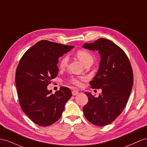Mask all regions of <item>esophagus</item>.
I'll return each mask as SVG.
<instances>
[{"label": "esophagus", "mask_w": 147, "mask_h": 147, "mask_svg": "<svg viewBox=\"0 0 147 147\" xmlns=\"http://www.w3.org/2000/svg\"><path fill=\"white\" fill-rule=\"evenodd\" d=\"M72 95L73 96H76L78 94V92L77 91V90H73L72 91Z\"/></svg>", "instance_id": "1"}]
</instances>
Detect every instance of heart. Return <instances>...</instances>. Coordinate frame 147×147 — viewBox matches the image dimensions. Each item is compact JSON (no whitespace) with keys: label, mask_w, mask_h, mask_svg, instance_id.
I'll use <instances>...</instances> for the list:
<instances>
[{"label":"heart","mask_w":147,"mask_h":147,"mask_svg":"<svg viewBox=\"0 0 147 147\" xmlns=\"http://www.w3.org/2000/svg\"><path fill=\"white\" fill-rule=\"evenodd\" d=\"M76 56L78 59L84 65L88 63H92L93 62V57L88 51L84 50H80L77 51ZM68 57L64 56L62 58L59 62V67L60 69H64L68 64ZM87 78L85 77H82L78 78H72L70 80V83L74 84L77 86H81L82 85V82L86 81Z\"/></svg>","instance_id":"heart-1"}]
</instances>
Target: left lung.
<instances>
[{
    "mask_svg": "<svg viewBox=\"0 0 147 147\" xmlns=\"http://www.w3.org/2000/svg\"><path fill=\"white\" fill-rule=\"evenodd\" d=\"M83 48L98 51L99 68L90 84L93 89H101L99 97L85 92L88 102L83 107L84 117L96 126H104L112 123L121 114L131 92L133 72L127 55L113 42L99 38Z\"/></svg>",
    "mask_w": 147,
    "mask_h": 147,
    "instance_id": "1",
    "label": "left lung"
}]
</instances>
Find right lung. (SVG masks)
<instances>
[{"label":"right lung","mask_w":147,"mask_h":147,"mask_svg":"<svg viewBox=\"0 0 147 147\" xmlns=\"http://www.w3.org/2000/svg\"><path fill=\"white\" fill-rule=\"evenodd\" d=\"M74 47L43 40L26 51L19 62L15 82L20 104L25 114L39 126L56 122L72 97L68 88L62 86L51 94L47 86L58 74L59 57Z\"/></svg>","instance_id":"obj_1"}]
</instances>
